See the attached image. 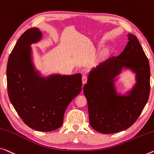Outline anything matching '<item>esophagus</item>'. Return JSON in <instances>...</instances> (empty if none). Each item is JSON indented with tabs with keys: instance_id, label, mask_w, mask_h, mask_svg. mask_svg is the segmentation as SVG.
I'll list each match as a JSON object with an SVG mask.
<instances>
[{
	"instance_id": "34e87169",
	"label": "esophagus",
	"mask_w": 154,
	"mask_h": 154,
	"mask_svg": "<svg viewBox=\"0 0 154 154\" xmlns=\"http://www.w3.org/2000/svg\"><path fill=\"white\" fill-rule=\"evenodd\" d=\"M86 82H87V76L86 75H84L82 76V83L85 84L86 83Z\"/></svg>"
}]
</instances>
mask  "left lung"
<instances>
[{
	"label": "left lung",
	"mask_w": 154,
	"mask_h": 154,
	"mask_svg": "<svg viewBox=\"0 0 154 154\" xmlns=\"http://www.w3.org/2000/svg\"><path fill=\"white\" fill-rule=\"evenodd\" d=\"M120 55L108 58L91 70L83 91L88 102L90 125L103 134L131 127L141 114L150 93V66L137 37L128 34ZM136 73V84L127 96L117 94L114 84L123 68Z\"/></svg>",
	"instance_id": "1"
}]
</instances>
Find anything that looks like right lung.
I'll list each match as a JSON object with an SVG mask.
<instances>
[{"mask_svg": "<svg viewBox=\"0 0 154 154\" xmlns=\"http://www.w3.org/2000/svg\"><path fill=\"white\" fill-rule=\"evenodd\" d=\"M42 34L31 28L19 38L7 66L8 92L18 115L28 126L38 131H55L63 125L64 113L82 91V75L40 77L32 61V43Z\"/></svg>", "mask_w": 154, "mask_h": 154, "instance_id": "1", "label": "right lung"}]
</instances>
